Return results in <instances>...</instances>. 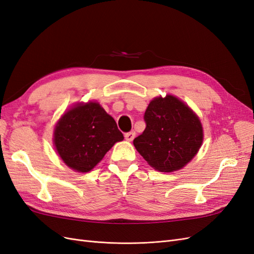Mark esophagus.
<instances>
[{
  "instance_id": "1",
  "label": "esophagus",
  "mask_w": 254,
  "mask_h": 254,
  "mask_svg": "<svg viewBox=\"0 0 254 254\" xmlns=\"http://www.w3.org/2000/svg\"><path fill=\"white\" fill-rule=\"evenodd\" d=\"M134 136H135V132L134 131H130V132H127L125 134V139L130 142V141H132L134 139Z\"/></svg>"
}]
</instances>
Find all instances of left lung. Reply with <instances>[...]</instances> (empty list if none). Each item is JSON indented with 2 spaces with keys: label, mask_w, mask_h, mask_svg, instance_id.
<instances>
[{
  "label": "left lung",
  "mask_w": 254,
  "mask_h": 254,
  "mask_svg": "<svg viewBox=\"0 0 254 254\" xmlns=\"http://www.w3.org/2000/svg\"><path fill=\"white\" fill-rule=\"evenodd\" d=\"M146 128L133 145L159 172L180 170L194 158L203 140L197 115L173 95L156 97L144 114Z\"/></svg>",
  "instance_id": "left-lung-1"
}]
</instances>
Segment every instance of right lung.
<instances>
[{
  "label": "right lung",
  "mask_w": 254,
  "mask_h": 254,
  "mask_svg": "<svg viewBox=\"0 0 254 254\" xmlns=\"http://www.w3.org/2000/svg\"><path fill=\"white\" fill-rule=\"evenodd\" d=\"M124 135L99 104H79L65 112L54 132L58 155L73 170L90 172Z\"/></svg>",
  "instance_id": "add662e5"
}]
</instances>
